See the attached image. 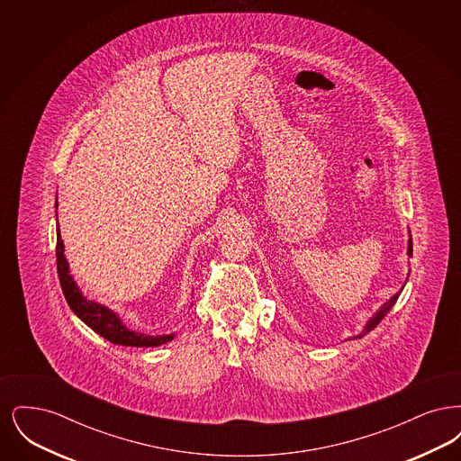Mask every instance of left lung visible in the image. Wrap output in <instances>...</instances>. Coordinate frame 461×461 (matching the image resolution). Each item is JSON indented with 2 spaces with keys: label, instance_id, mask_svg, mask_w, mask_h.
Returning <instances> with one entry per match:
<instances>
[{
  "label": "left lung",
  "instance_id": "obj_1",
  "mask_svg": "<svg viewBox=\"0 0 461 461\" xmlns=\"http://www.w3.org/2000/svg\"><path fill=\"white\" fill-rule=\"evenodd\" d=\"M408 256L411 258L413 256V241H411V237H410V240H408ZM401 292H402V288L397 292V294H394L384 306L380 307L375 314H373L372 318L366 321V325H365V329H363V331L359 333V335H356V339H361V337H365L366 333H370L385 316H387V312L393 309V306L395 304V301H397V297L401 295Z\"/></svg>",
  "mask_w": 461,
  "mask_h": 461
}]
</instances>
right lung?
Instances as JSON below:
<instances>
[{"mask_svg": "<svg viewBox=\"0 0 461 461\" xmlns=\"http://www.w3.org/2000/svg\"><path fill=\"white\" fill-rule=\"evenodd\" d=\"M59 207V202L55 203ZM57 269H59V278H60V286L66 295L67 304L74 311V314L85 321L89 329L95 330L98 335L110 340L112 344L117 346H126V348H157L162 344H167L169 340L175 339V333L171 335H147L130 330L121 318L109 309L102 306L95 301H88L79 286L76 285L74 278L70 276L68 271V263L64 256V241L60 237V228L57 224Z\"/></svg>", "mask_w": 461, "mask_h": 461, "instance_id": "obj_1", "label": "right lung"}]
</instances>
